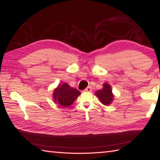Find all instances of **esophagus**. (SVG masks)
<instances>
[{"label": "esophagus", "instance_id": "34e87169", "mask_svg": "<svg viewBox=\"0 0 160 160\" xmlns=\"http://www.w3.org/2000/svg\"><path fill=\"white\" fill-rule=\"evenodd\" d=\"M85 90L86 92H92V89L91 87H88Z\"/></svg>", "mask_w": 160, "mask_h": 160}]
</instances>
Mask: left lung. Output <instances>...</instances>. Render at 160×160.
<instances>
[{
  "label": "left lung",
  "mask_w": 160,
  "mask_h": 160,
  "mask_svg": "<svg viewBox=\"0 0 160 160\" xmlns=\"http://www.w3.org/2000/svg\"><path fill=\"white\" fill-rule=\"evenodd\" d=\"M103 87L104 88H103L102 90L97 92L96 95L99 97L100 102L102 104H104V105H109L112 103L113 98L112 88H111V86L109 84L107 83L104 84Z\"/></svg>",
  "instance_id": "1"
}]
</instances>
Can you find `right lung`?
Masks as SVG:
<instances>
[{"mask_svg":"<svg viewBox=\"0 0 160 160\" xmlns=\"http://www.w3.org/2000/svg\"><path fill=\"white\" fill-rule=\"evenodd\" d=\"M80 94L77 89L70 88L67 83L58 85L53 92V99L63 107H68L72 104L75 99Z\"/></svg>","mask_w":160,"mask_h":160,"instance_id":"obj_1","label":"right lung"}]
</instances>
